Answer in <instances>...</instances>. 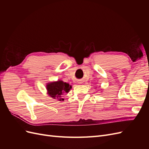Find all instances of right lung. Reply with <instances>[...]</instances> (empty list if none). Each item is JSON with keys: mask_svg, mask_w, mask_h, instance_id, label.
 Listing matches in <instances>:
<instances>
[{"mask_svg": "<svg viewBox=\"0 0 149 149\" xmlns=\"http://www.w3.org/2000/svg\"><path fill=\"white\" fill-rule=\"evenodd\" d=\"M71 86L61 80L49 83L47 84V94L53 99H58L60 101H64L61 96L68 93L71 89Z\"/></svg>", "mask_w": 149, "mask_h": 149, "instance_id": "add662e5", "label": "right lung"}]
</instances>
